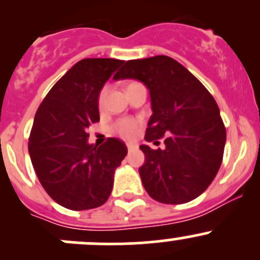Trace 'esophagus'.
<instances>
[{"label": "esophagus", "instance_id": "1", "mask_svg": "<svg viewBox=\"0 0 260 260\" xmlns=\"http://www.w3.org/2000/svg\"><path fill=\"white\" fill-rule=\"evenodd\" d=\"M127 148L128 151H133V149L137 148V145H135V143H127Z\"/></svg>", "mask_w": 260, "mask_h": 260}]
</instances>
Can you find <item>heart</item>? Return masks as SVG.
<instances>
[{"mask_svg":"<svg viewBox=\"0 0 260 260\" xmlns=\"http://www.w3.org/2000/svg\"><path fill=\"white\" fill-rule=\"evenodd\" d=\"M131 84L133 83H129L128 85H131ZM104 93H106V90L103 89L99 94V103H102V101H103ZM138 128H140V122L137 119H133V118H124V119L118 120L114 124L115 133L119 135L120 137L125 138V140H133L137 136Z\"/></svg>","mask_w":260,"mask_h":260,"instance_id":"obj_1","label":"heart"}]
</instances>
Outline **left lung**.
I'll return each mask as SVG.
<instances>
[{"instance_id":"8db88e82","label":"left lung","mask_w":260,"mask_h":260,"mask_svg":"<svg viewBox=\"0 0 260 260\" xmlns=\"http://www.w3.org/2000/svg\"><path fill=\"white\" fill-rule=\"evenodd\" d=\"M113 79L145 84L152 108L145 140L167 136L164 149L140 147L145 164L138 171L148 195L172 205L200 196L219 171L226 142L219 107L208 89L165 55L129 60Z\"/></svg>"}]
</instances>
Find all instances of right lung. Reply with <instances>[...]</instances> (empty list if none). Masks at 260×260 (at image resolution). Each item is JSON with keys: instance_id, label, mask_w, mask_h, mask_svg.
<instances>
[{"instance_id": "add662e5", "label": "right lung", "mask_w": 260, "mask_h": 260, "mask_svg": "<svg viewBox=\"0 0 260 260\" xmlns=\"http://www.w3.org/2000/svg\"><path fill=\"white\" fill-rule=\"evenodd\" d=\"M117 59H83L49 91L36 112L28 153L50 198L70 210L103 205L114 171L127 154L124 142L108 138L96 147L86 129L99 122V94L123 64Z\"/></svg>"}]
</instances>
